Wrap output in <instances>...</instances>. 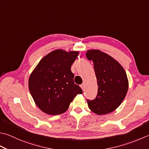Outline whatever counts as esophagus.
I'll use <instances>...</instances> for the list:
<instances>
[{
	"mask_svg": "<svg viewBox=\"0 0 149 149\" xmlns=\"http://www.w3.org/2000/svg\"><path fill=\"white\" fill-rule=\"evenodd\" d=\"M81 88H82L83 90H84V83L82 84H81Z\"/></svg>",
	"mask_w": 149,
	"mask_h": 149,
	"instance_id": "34e87169",
	"label": "esophagus"
}]
</instances>
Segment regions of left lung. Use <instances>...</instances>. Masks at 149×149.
I'll return each mask as SVG.
<instances>
[{
    "label": "left lung",
    "instance_id": "1",
    "mask_svg": "<svg viewBox=\"0 0 149 149\" xmlns=\"http://www.w3.org/2000/svg\"><path fill=\"white\" fill-rule=\"evenodd\" d=\"M86 55L94 63L99 86L94 100H87L89 109L97 115L112 112L120 105L127 93L126 72L117 61L99 49L88 50Z\"/></svg>",
    "mask_w": 149,
    "mask_h": 149
}]
</instances>
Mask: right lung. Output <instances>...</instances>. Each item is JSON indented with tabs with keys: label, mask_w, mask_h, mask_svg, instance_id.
Wrapping results in <instances>:
<instances>
[{
	"label": "right lung",
	"mask_w": 149,
	"mask_h": 149,
	"mask_svg": "<svg viewBox=\"0 0 149 149\" xmlns=\"http://www.w3.org/2000/svg\"><path fill=\"white\" fill-rule=\"evenodd\" d=\"M79 52L56 49L38 63L29 78L30 94L36 105L47 114L65 112L74 97L83 91L74 83L71 66Z\"/></svg>",
	"instance_id": "1"
}]
</instances>
